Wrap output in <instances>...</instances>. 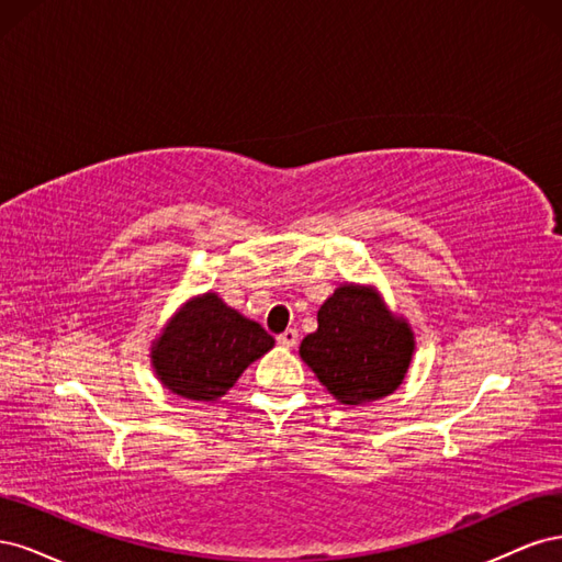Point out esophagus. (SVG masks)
Returning <instances> with one entry per match:
<instances>
[{"label":"esophagus","mask_w":562,"mask_h":562,"mask_svg":"<svg viewBox=\"0 0 562 562\" xmlns=\"http://www.w3.org/2000/svg\"><path fill=\"white\" fill-rule=\"evenodd\" d=\"M277 342H279L281 347H285V349H293V347L297 345V330H295V328L283 330V333L277 337Z\"/></svg>","instance_id":"obj_1"}]
</instances>
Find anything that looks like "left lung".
Masks as SVG:
<instances>
[{
	"label": "left lung",
	"instance_id": "left-lung-1",
	"mask_svg": "<svg viewBox=\"0 0 562 562\" xmlns=\"http://www.w3.org/2000/svg\"><path fill=\"white\" fill-rule=\"evenodd\" d=\"M316 316L318 330L302 339L300 356L339 403L363 405L398 389L415 339L375 293L347 283L321 304Z\"/></svg>",
	"mask_w": 562,
	"mask_h": 562
}]
</instances>
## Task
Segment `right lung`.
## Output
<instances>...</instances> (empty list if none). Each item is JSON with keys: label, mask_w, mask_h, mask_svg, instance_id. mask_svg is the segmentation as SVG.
Segmentation results:
<instances>
[{"label": "right lung", "mask_w": 562, "mask_h": 562, "mask_svg": "<svg viewBox=\"0 0 562 562\" xmlns=\"http://www.w3.org/2000/svg\"><path fill=\"white\" fill-rule=\"evenodd\" d=\"M274 347L260 323L209 293L184 304L151 349L159 380L190 401H215L241 372Z\"/></svg>", "instance_id": "add662e5"}]
</instances>
